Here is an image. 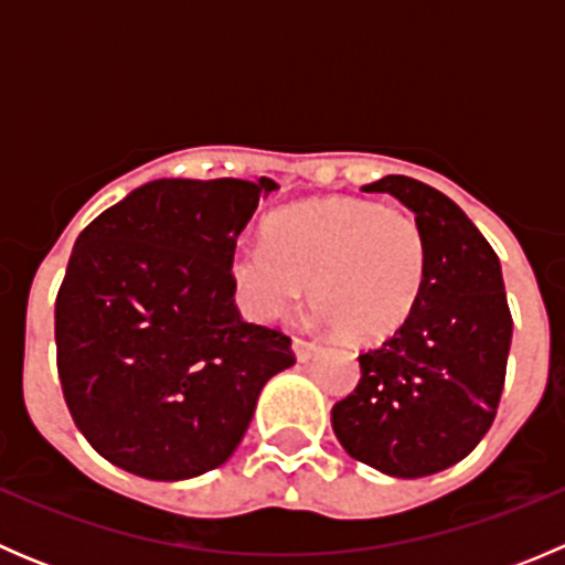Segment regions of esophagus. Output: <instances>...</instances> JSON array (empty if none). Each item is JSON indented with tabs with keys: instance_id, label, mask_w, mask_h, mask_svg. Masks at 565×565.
I'll return each instance as SVG.
<instances>
[{
	"instance_id": "34e87169",
	"label": "esophagus",
	"mask_w": 565,
	"mask_h": 565,
	"mask_svg": "<svg viewBox=\"0 0 565 565\" xmlns=\"http://www.w3.org/2000/svg\"><path fill=\"white\" fill-rule=\"evenodd\" d=\"M292 350H295V358H298V361H309V358L317 352V344H315V341L300 339V335H295V339H292Z\"/></svg>"
}]
</instances>
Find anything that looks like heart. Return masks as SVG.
<instances>
[{
	"instance_id": "b5f03b06",
	"label": "heart",
	"mask_w": 565,
	"mask_h": 565,
	"mask_svg": "<svg viewBox=\"0 0 565 565\" xmlns=\"http://www.w3.org/2000/svg\"><path fill=\"white\" fill-rule=\"evenodd\" d=\"M426 273L429 241L420 221L350 196L278 210L265 241H241L232 250V278L250 315H287L309 281L311 306L358 344H377L413 317Z\"/></svg>"
}]
</instances>
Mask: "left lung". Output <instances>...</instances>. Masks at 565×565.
Segmentation results:
<instances>
[{"mask_svg":"<svg viewBox=\"0 0 565 565\" xmlns=\"http://www.w3.org/2000/svg\"><path fill=\"white\" fill-rule=\"evenodd\" d=\"M363 191L413 210L429 241V273L413 317L358 355L361 380L333 404L330 424L352 459L424 478L465 459L492 426L514 319L498 254L459 204L404 174Z\"/></svg>","mask_w":565,"mask_h":565,"instance_id":"8db88e82","label":"left lung"}]
</instances>
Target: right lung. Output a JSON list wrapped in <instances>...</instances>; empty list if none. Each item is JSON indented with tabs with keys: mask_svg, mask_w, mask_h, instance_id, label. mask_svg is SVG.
<instances>
[{
	"mask_svg": "<svg viewBox=\"0 0 565 565\" xmlns=\"http://www.w3.org/2000/svg\"><path fill=\"white\" fill-rule=\"evenodd\" d=\"M256 182L152 180L78 235L54 306L56 369L78 431L111 465L182 481L235 454L273 374L281 330L235 306L232 250Z\"/></svg>",
	"mask_w": 565,
	"mask_h": 565,
	"instance_id": "add662e5",
	"label": "right lung"
}]
</instances>
